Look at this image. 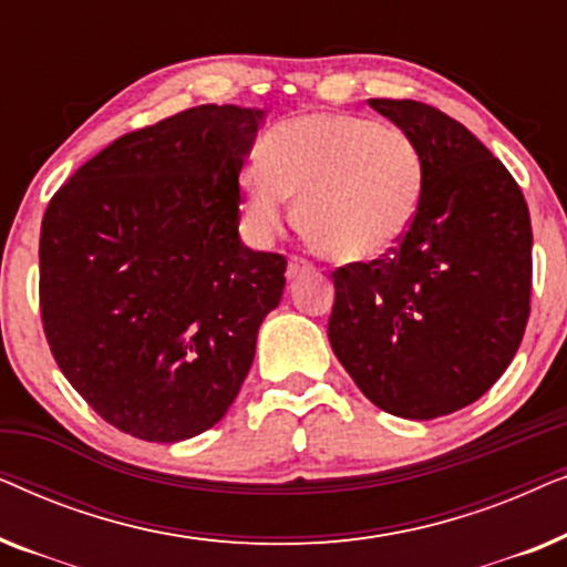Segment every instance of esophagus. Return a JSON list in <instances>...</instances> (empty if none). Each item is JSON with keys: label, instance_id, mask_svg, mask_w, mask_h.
Instances as JSON below:
<instances>
[{"label": "esophagus", "instance_id": "obj_1", "mask_svg": "<svg viewBox=\"0 0 567 567\" xmlns=\"http://www.w3.org/2000/svg\"><path fill=\"white\" fill-rule=\"evenodd\" d=\"M309 270H312V266H309L307 260H301V258H291V260H289V266H286V276H289V278H299V276L309 274Z\"/></svg>", "mask_w": 567, "mask_h": 567}]
</instances>
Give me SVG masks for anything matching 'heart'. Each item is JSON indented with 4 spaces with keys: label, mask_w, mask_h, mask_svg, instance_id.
Returning <instances> with one entry per match:
<instances>
[{
    "label": "heart",
    "mask_w": 567,
    "mask_h": 567,
    "mask_svg": "<svg viewBox=\"0 0 567 567\" xmlns=\"http://www.w3.org/2000/svg\"><path fill=\"white\" fill-rule=\"evenodd\" d=\"M255 235L281 231L297 198V224L338 262H374L410 235L423 200V159L408 131L353 113H309L281 123L262 157L239 169Z\"/></svg>",
    "instance_id": "heart-1"
}]
</instances>
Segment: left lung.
I'll list each match as a JSON object with an SVG mask.
<instances>
[{
	"label": "left lung",
	"instance_id": "obj_1",
	"mask_svg": "<svg viewBox=\"0 0 567 567\" xmlns=\"http://www.w3.org/2000/svg\"><path fill=\"white\" fill-rule=\"evenodd\" d=\"M423 159V200L398 250L332 274L328 338L384 413L431 421L498 382L522 346L532 221L501 159L460 121L415 100H369Z\"/></svg>",
	"mask_w": 567,
	"mask_h": 567
}]
</instances>
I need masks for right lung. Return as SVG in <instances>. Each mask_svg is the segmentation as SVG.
Segmentation results:
<instances>
[{"mask_svg": "<svg viewBox=\"0 0 567 567\" xmlns=\"http://www.w3.org/2000/svg\"><path fill=\"white\" fill-rule=\"evenodd\" d=\"M266 111L198 105L131 131L41 224V317L69 384L131 436L216 425L278 307L286 258L239 239V169Z\"/></svg>", "mask_w": 567, "mask_h": 567, "instance_id": "right-lung-1", "label": "right lung"}]
</instances>
